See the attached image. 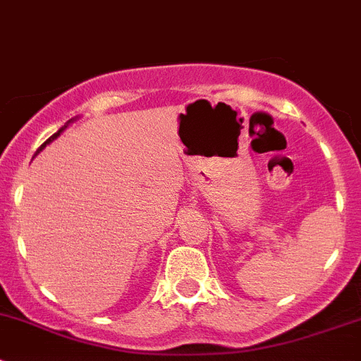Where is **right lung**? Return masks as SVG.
Returning a JSON list of instances; mask_svg holds the SVG:
<instances>
[{
  "instance_id": "add662e5",
  "label": "right lung",
  "mask_w": 361,
  "mask_h": 361,
  "mask_svg": "<svg viewBox=\"0 0 361 361\" xmlns=\"http://www.w3.org/2000/svg\"><path fill=\"white\" fill-rule=\"evenodd\" d=\"M69 122H71V120H69ZM69 122H66V126H64V127H61V129H59V130H57V133H56V134H52V136H50V137H49V140H47V141H45V143H43V145H42V147H39V148H38V152H39V150H43V148H45V145H49V143H50V141H54V140H56V137H57V136H59V134H61V133H63V130H64V129H66V127H68V123H69Z\"/></svg>"
}]
</instances>
